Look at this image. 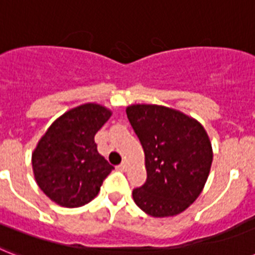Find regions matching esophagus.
Segmentation results:
<instances>
[{
  "mask_svg": "<svg viewBox=\"0 0 255 255\" xmlns=\"http://www.w3.org/2000/svg\"><path fill=\"white\" fill-rule=\"evenodd\" d=\"M118 169H119V170H121V171H127V169H128V162H127V161H124V162H122L121 165L118 166Z\"/></svg>",
  "mask_w": 255,
  "mask_h": 255,
  "instance_id": "34e87169",
  "label": "esophagus"
}]
</instances>
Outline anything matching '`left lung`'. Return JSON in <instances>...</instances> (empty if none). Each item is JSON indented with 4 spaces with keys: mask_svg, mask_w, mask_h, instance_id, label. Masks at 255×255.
Here are the masks:
<instances>
[{
    "mask_svg": "<svg viewBox=\"0 0 255 255\" xmlns=\"http://www.w3.org/2000/svg\"><path fill=\"white\" fill-rule=\"evenodd\" d=\"M145 154L146 182L132 192L153 217L181 214L195 202L210 175L214 152L199 122L175 109L137 103L126 109Z\"/></svg>",
    "mask_w": 255,
    "mask_h": 255,
    "instance_id": "1",
    "label": "left lung"
}]
</instances>
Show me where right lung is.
Returning a JSON list of instances; mask_svg holds the SVG:
<instances>
[{
  "label": "right lung",
  "mask_w": 255,
  "mask_h": 255,
  "mask_svg": "<svg viewBox=\"0 0 255 255\" xmlns=\"http://www.w3.org/2000/svg\"><path fill=\"white\" fill-rule=\"evenodd\" d=\"M113 115L98 103L64 113L48 127L32 152L35 181L49 199L67 208L88 204L114 169L101 156L95 133Z\"/></svg>",
  "instance_id": "right-lung-1"
}]
</instances>
